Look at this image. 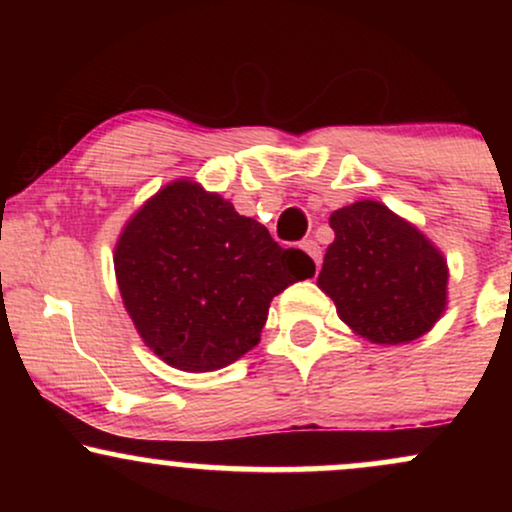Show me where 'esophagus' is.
<instances>
[{"label":"esophagus","instance_id":"34e87169","mask_svg":"<svg viewBox=\"0 0 512 512\" xmlns=\"http://www.w3.org/2000/svg\"><path fill=\"white\" fill-rule=\"evenodd\" d=\"M301 250H303V252H308V255L313 257L315 267H320V262H322V248H320V245L315 243V240H303V243H301Z\"/></svg>","mask_w":512,"mask_h":512}]
</instances>
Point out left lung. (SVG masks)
I'll list each match as a JSON object with an SVG mask.
<instances>
[{
	"mask_svg": "<svg viewBox=\"0 0 512 512\" xmlns=\"http://www.w3.org/2000/svg\"><path fill=\"white\" fill-rule=\"evenodd\" d=\"M334 240L317 286L337 315L370 344L424 337L448 308V260L414 223L383 202L358 199L332 211Z\"/></svg>",
	"mask_w": 512,
	"mask_h": 512,
	"instance_id": "8db88e82",
	"label": "left lung"
}]
</instances>
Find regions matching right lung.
<instances>
[{"label":"right lung","mask_w":512,"mask_h":512,"mask_svg":"<svg viewBox=\"0 0 512 512\" xmlns=\"http://www.w3.org/2000/svg\"><path fill=\"white\" fill-rule=\"evenodd\" d=\"M115 279L142 342L185 373L226 368L260 344L269 303L315 264L190 178L168 182L129 216Z\"/></svg>","instance_id":"add662e5"}]
</instances>
